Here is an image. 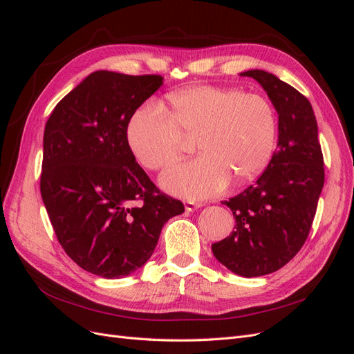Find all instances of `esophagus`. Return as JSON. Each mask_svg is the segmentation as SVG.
I'll use <instances>...</instances> for the list:
<instances>
[{
  "label": "esophagus",
  "mask_w": 354,
  "mask_h": 354,
  "mask_svg": "<svg viewBox=\"0 0 354 354\" xmlns=\"http://www.w3.org/2000/svg\"><path fill=\"white\" fill-rule=\"evenodd\" d=\"M201 207H202V203H198V202H194V201H186L185 202V208H186L187 212L195 211V209H198Z\"/></svg>",
  "instance_id": "obj_1"
}]
</instances>
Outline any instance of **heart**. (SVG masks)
<instances>
[{
    "label": "heart",
    "instance_id": "1",
    "mask_svg": "<svg viewBox=\"0 0 354 354\" xmlns=\"http://www.w3.org/2000/svg\"><path fill=\"white\" fill-rule=\"evenodd\" d=\"M276 115L270 102L238 88L199 85L168 95L164 109L146 104L127 127V142L146 169L165 168L183 151V137H196L199 155L169 167L160 185L169 194L203 199L230 180L259 177L276 145Z\"/></svg>",
    "mask_w": 354,
    "mask_h": 354
}]
</instances>
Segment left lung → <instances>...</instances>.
Instances as JSON below:
<instances>
[{"mask_svg": "<svg viewBox=\"0 0 354 354\" xmlns=\"http://www.w3.org/2000/svg\"><path fill=\"white\" fill-rule=\"evenodd\" d=\"M259 82L277 112V149L254 185L224 202L236 220L230 236L212 243L233 273L257 277L279 270L304 245L325 181L312 104L291 85L261 69L241 72Z\"/></svg>", "mask_w": 354, "mask_h": 354, "instance_id": "8db88e82", "label": "left lung"}]
</instances>
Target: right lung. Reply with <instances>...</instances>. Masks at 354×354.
<instances>
[{
  "label": "right lung",
  "mask_w": 354,
  "mask_h": 354,
  "mask_svg": "<svg viewBox=\"0 0 354 354\" xmlns=\"http://www.w3.org/2000/svg\"><path fill=\"white\" fill-rule=\"evenodd\" d=\"M162 84L159 75L95 71L46 124L41 196L53 229L75 263L106 279L140 269L164 224L185 212L160 194L127 142L131 116Z\"/></svg>",
  "instance_id": "add662e5"
}]
</instances>
